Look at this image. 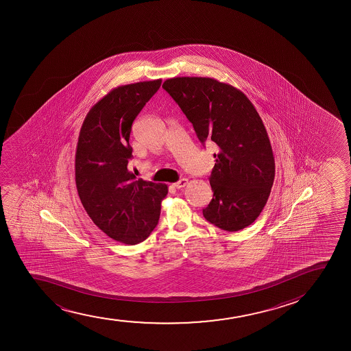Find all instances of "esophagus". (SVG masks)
Segmentation results:
<instances>
[{"instance_id":"34e87169","label":"esophagus","mask_w":351,"mask_h":351,"mask_svg":"<svg viewBox=\"0 0 351 351\" xmlns=\"http://www.w3.org/2000/svg\"><path fill=\"white\" fill-rule=\"evenodd\" d=\"M187 184H189V180H187L186 178H184V179H180L179 182H176V184H174L173 186L174 187H176V189H178V190H179V189H182V187H185V186L187 185Z\"/></svg>"}]
</instances>
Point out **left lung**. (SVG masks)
<instances>
[{
	"mask_svg": "<svg viewBox=\"0 0 351 351\" xmlns=\"http://www.w3.org/2000/svg\"><path fill=\"white\" fill-rule=\"evenodd\" d=\"M162 88L192 123L199 141L218 146L210 177L207 221L227 232L256 220L274 182L275 160L266 128L246 95L210 77H174Z\"/></svg>",
	"mask_w": 351,
	"mask_h": 351,
	"instance_id": "8db88e82",
	"label": "left lung"
}]
</instances>
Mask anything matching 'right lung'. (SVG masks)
<instances>
[{
    "instance_id": "right-lung-1",
    "label": "right lung",
    "mask_w": 351,
    "mask_h": 351,
    "mask_svg": "<svg viewBox=\"0 0 351 351\" xmlns=\"http://www.w3.org/2000/svg\"><path fill=\"white\" fill-rule=\"evenodd\" d=\"M160 84L154 80L111 90L90 109L77 143L75 179L82 205L99 230L125 245L152 233L169 191L165 184L136 180L129 169L133 121Z\"/></svg>"
}]
</instances>
